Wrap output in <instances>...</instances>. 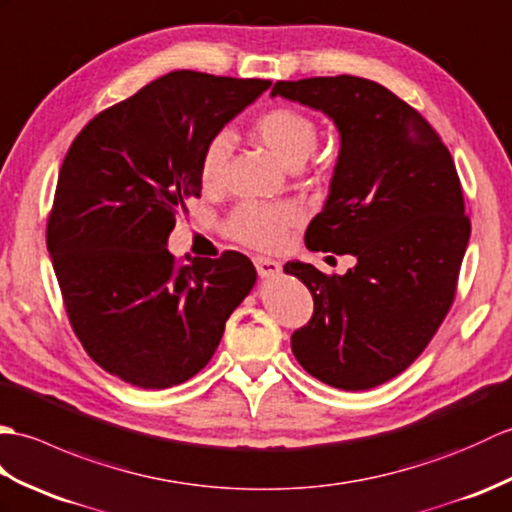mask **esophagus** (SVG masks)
<instances>
[{
    "instance_id": "1",
    "label": "esophagus",
    "mask_w": 512,
    "mask_h": 512,
    "mask_svg": "<svg viewBox=\"0 0 512 512\" xmlns=\"http://www.w3.org/2000/svg\"><path fill=\"white\" fill-rule=\"evenodd\" d=\"M254 265L260 278H274L282 271V265L274 258H265V256H256L254 258Z\"/></svg>"
}]
</instances>
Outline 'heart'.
Instances as JSON below:
<instances>
[{"instance_id":"obj_1","label":"heart","mask_w":512,"mask_h":512,"mask_svg":"<svg viewBox=\"0 0 512 512\" xmlns=\"http://www.w3.org/2000/svg\"><path fill=\"white\" fill-rule=\"evenodd\" d=\"M256 138L274 153L282 164L300 166L317 144V124L306 113L291 107H274L260 113L254 122ZM232 153V138L217 133L203 146L199 160V179L203 186L217 188L223 184L227 160ZM302 212L291 201L282 203H241L225 223V232L236 243L254 249H274L289 227L300 223Z\"/></svg>"}]
</instances>
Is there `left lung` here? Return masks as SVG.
I'll return each mask as SVG.
<instances>
[{"label":"left lung","mask_w":512,"mask_h":512,"mask_svg":"<svg viewBox=\"0 0 512 512\" xmlns=\"http://www.w3.org/2000/svg\"><path fill=\"white\" fill-rule=\"evenodd\" d=\"M271 96L335 122L342 146L331 190L304 243L357 258L344 276L285 265L315 302L291 350L315 379L370 390L410 366L451 309L471 236L456 164L414 107L368 78L278 81Z\"/></svg>","instance_id":"8db88e82"}]
</instances>
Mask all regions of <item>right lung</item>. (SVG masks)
Wrapping results in <instances>:
<instances>
[{
    "mask_svg": "<svg viewBox=\"0 0 512 512\" xmlns=\"http://www.w3.org/2000/svg\"><path fill=\"white\" fill-rule=\"evenodd\" d=\"M260 78L170 72L100 111L67 151L48 252L87 355L144 390L206 368L256 282L238 252L177 265V212L201 195L203 146L269 89Z\"/></svg>",
    "mask_w": 512,
    "mask_h": 512,
    "instance_id": "obj_1",
    "label": "right lung"
}]
</instances>
